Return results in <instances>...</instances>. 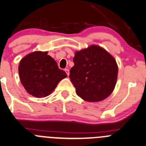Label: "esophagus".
<instances>
[{
	"mask_svg": "<svg viewBox=\"0 0 146 146\" xmlns=\"http://www.w3.org/2000/svg\"><path fill=\"white\" fill-rule=\"evenodd\" d=\"M64 71H65V72H66V74H67V75L69 76V69H65Z\"/></svg>",
	"mask_w": 146,
	"mask_h": 146,
	"instance_id": "34e87169",
	"label": "esophagus"
}]
</instances>
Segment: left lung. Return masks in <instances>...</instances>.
Wrapping results in <instances>:
<instances>
[{
    "label": "left lung",
    "instance_id": "1",
    "mask_svg": "<svg viewBox=\"0 0 146 146\" xmlns=\"http://www.w3.org/2000/svg\"><path fill=\"white\" fill-rule=\"evenodd\" d=\"M69 77L79 97L87 102H100L111 95L115 87L118 66L105 48L91 45L77 51Z\"/></svg>",
    "mask_w": 146,
    "mask_h": 146
}]
</instances>
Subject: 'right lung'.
<instances>
[{"label":"right lung","mask_w":146,"mask_h":146,"mask_svg":"<svg viewBox=\"0 0 146 146\" xmlns=\"http://www.w3.org/2000/svg\"><path fill=\"white\" fill-rule=\"evenodd\" d=\"M19 73L21 82L29 94L45 98L54 90L58 83L67 77L47 51H34L20 61Z\"/></svg>","instance_id":"right-lung-1"}]
</instances>
